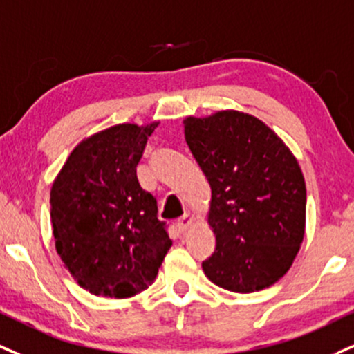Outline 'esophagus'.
<instances>
[{
    "instance_id": "obj_1",
    "label": "esophagus",
    "mask_w": 354,
    "mask_h": 354,
    "mask_svg": "<svg viewBox=\"0 0 354 354\" xmlns=\"http://www.w3.org/2000/svg\"><path fill=\"white\" fill-rule=\"evenodd\" d=\"M193 224H194V216H191V214H185L183 218L178 219V229H180L181 232L188 231Z\"/></svg>"
}]
</instances>
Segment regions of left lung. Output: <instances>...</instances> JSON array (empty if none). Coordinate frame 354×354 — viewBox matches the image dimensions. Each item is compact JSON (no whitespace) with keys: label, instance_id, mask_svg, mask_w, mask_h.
Segmentation results:
<instances>
[{"label":"left lung","instance_id":"1","mask_svg":"<svg viewBox=\"0 0 354 354\" xmlns=\"http://www.w3.org/2000/svg\"><path fill=\"white\" fill-rule=\"evenodd\" d=\"M183 123L211 186L207 224L216 250L203 262L204 274L236 293L270 287L287 274L304 242L306 189L299 161L250 113L221 110Z\"/></svg>","mask_w":354,"mask_h":354}]
</instances>
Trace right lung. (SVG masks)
I'll list each match as a JSON object with an SVG mask.
<instances>
[{
    "label": "right lung",
    "instance_id": "add662e5",
    "mask_svg": "<svg viewBox=\"0 0 354 354\" xmlns=\"http://www.w3.org/2000/svg\"><path fill=\"white\" fill-rule=\"evenodd\" d=\"M160 122L118 123L84 138L50 188L55 250L84 290L129 299L153 283L173 241L136 165Z\"/></svg>",
    "mask_w": 354,
    "mask_h": 354
}]
</instances>
